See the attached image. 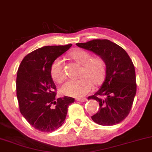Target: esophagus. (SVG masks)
Returning <instances> with one entry per match:
<instances>
[{"label":"esophagus","mask_w":152,"mask_h":152,"mask_svg":"<svg viewBox=\"0 0 152 152\" xmlns=\"http://www.w3.org/2000/svg\"><path fill=\"white\" fill-rule=\"evenodd\" d=\"M76 100H77V101H79V102H86L87 100V99H86V98H78V99Z\"/></svg>","instance_id":"1"}]
</instances>
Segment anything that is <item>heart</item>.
Segmentation results:
<instances>
[{"label":"heart","mask_w":152,"mask_h":152,"mask_svg":"<svg viewBox=\"0 0 152 152\" xmlns=\"http://www.w3.org/2000/svg\"><path fill=\"white\" fill-rule=\"evenodd\" d=\"M70 55L75 61L83 66L81 76L86 77L78 80H69L61 86V92L65 96L81 98L92 90L93 85L91 80L95 84L103 81L105 75V63L101 58H93L90 53L82 49L73 51ZM50 74L52 79L56 83H61L65 79L64 66L61 58H57L53 61Z\"/></svg>","instance_id":"1"}]
</instances>
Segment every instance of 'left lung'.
Masks as SVG:
<instances>
[{
  "mask_svg": "<svg viewBox=\"0 0 152 152\" xmlns=\"http://www.w3.org/2000/svg\"><path fill=\"white\" fill-rule=\"evenodd\" d=\"M78 47L100 56L106 66L105 78L100 89L88 99L99 103L92 120L103 126L120 123L129 115L137 92L134 64L123 48L108 39L77 43Z\"/></svg>",
  "mask_w": 152,
  "mask_h": 152,
  "instance_id": "left-lung-1",
  "label": "left lung"
}]
</instances>
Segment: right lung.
<instances>
[{"label":"right lung","instance_id":"add662e5","mask_svg":"<svg viewBox=\"0 0 152 152\" xmlns=\"http://www.w3.org/2000/svg\"><path fill=\"white\" fill-rule=\"evenodd\" d=\"M72 46H45L24 57L18 70L16 91L20 111L34 128L52 132L64 122L74 98L56 99V86L50 74L53 61ZM54 105V106H53Z\"/></svg>","mask_w":152,"mask_h":152}]
</instances>
